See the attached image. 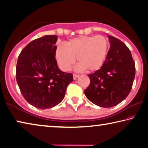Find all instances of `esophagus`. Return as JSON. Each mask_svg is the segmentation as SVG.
I'll return each mask as SVG.
<instances>
[{
  "label": "esophagus",
  "instance_id": "esophagus-1",
  "mask_svg": "<svg viewBox=\"0 0 148 148\" xmlns=\"http://www.w3.org/2000/svg\"><path fill=\"white\" fill-rule=\"evenodd\" d=\"M79 76V74H73V78L74 79H76L77 77H78Z\"/></svg>",
  "mask_w": 148,
  "mask_h": 148
}]
</instances>
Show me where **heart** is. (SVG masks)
<instances>
[{
    "instance_id": "obj_1",
    "label": "heart",
    "mask_w": 148,
    "mask_h": 148,
    "mask_svg": "<svg viewBox=\"0 0 148 148\" xmlns=\"http://www.w3.org/2000/svg\"><path fill=\"white\" fill-rule=\"evenodd\" d=\"M108 47V40L102 35L79 36L70 40L66 46H57L56 57L64 71L71 69L77 57L79 69L93 72L104 64Z\"/></svg>"
}]
</instances>
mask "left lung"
Wrapping results in <instances>:
<instances>
[{
    "mask_svg": "<svg viewBox=\"0 0 148 148\" xmlns=\"http://www.w3.org/2000/svg\"><path fill=\"white\" fill-rule=\"evenodd\" d=\"M110 47L106 61L98 71L90 74L85 95L92 103L103 108L116 106L128 96L135 77V64L123 42L108 36Z\"/></svg>",
    "mask_w": 148,
    "mask_h": 148,
    "instance_id": "8db88e82",
    "label": "left lung"
}]
</instances>
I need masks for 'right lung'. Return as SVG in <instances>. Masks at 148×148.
I'll return each mask as SVG.
<instances>
[{"instance_id": "add662e5", "label": "right lung", "mask_w": 148, "mask_h": 148, "mask_svg": "<svg viewBox=\"0 0 148 148\" xmlns=\"http://www.w3.org/2000/svg\"><path fill=\"white\" fill-rule=\"evenodd\" d=\"M56 35H46L30 42L22 50L16 65L20 91L30 104L51 108L63 100L73 75L61 71L56 59Z\"/></svg>"}]
</instances>
